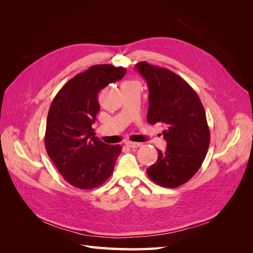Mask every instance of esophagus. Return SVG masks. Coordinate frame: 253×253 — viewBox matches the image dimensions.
<instances>
[{
  "label": "esophagus",
  "mask_w": 253,
  "mask_h": 253,
  "mask_svg": "<svg viewBox=\"0 0 253 253\" xmlns=\"http://www.w3.org/2000/svg\"><path fill=\"white\" fill-rule=\"evenodd\" d=\"M126 145L128 148H132V149H136V148H139L142 145V143L140 142H132V141H128L126 142Z\"/></svg>",
  "instance_id": "esophagus-1"
}]
</instances>
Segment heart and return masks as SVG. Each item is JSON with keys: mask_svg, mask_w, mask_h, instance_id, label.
Returning <instances> with one entry per match:
<instances>
[{"mask_svg": "<svg viewBox=\"0 0 253 253\" xmlns=\"http://www.w3.org/2000/svg\"><path fill=\"white\" fill-rule=\"evenodd\" d=\"M126 83H137V82H135V81H127V82H126Z\"/></svg>", "mask_w": 253, "mask_h": 253, "instance_id": "heart-1", "label": "heart"}]
</instances>
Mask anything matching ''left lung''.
<instances>
[{"instance_id":"left-lung-1","label":"left lung","mask_w":253,"mask_h":253,"mask_svg":"<svg viewBox=\"0 0 253 253\" xmlns=\"http://www.w3.org/2000/svg\"><path fill=\"white\" fill-rule=\"evenodd\" d=\"M148 83L150 125L162 122L166 151L149 167V177L157 185L177 188L200 169L210 143L206 113L196 91L178 75L142 61L135 65Z\"/></svg>"}]
</instances>
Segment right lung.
<instances>
[{
    "mask_svg": "<svg viewBox=\"0 0 253 253\" xmlns=\"http://www.w3.org/2000/svg\"><path fill=\"white\" fill-rule=\"evenodd\" d=\"M126 73L121 66L93 65L65 83L51 102L45 148L61 175L76 188H97L114 171L121 147L99 140L91 125L100 110L99 91L124 78Z\"/></svg>",
    "mask_w": 253,
    "mask_h": 253,
    "instance_id": "add662e5",
    "label": "right lung"
}]
</instances>
